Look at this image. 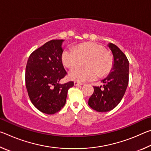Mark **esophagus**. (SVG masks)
Segmentation results:
<instances>
[{
    "mask_svg": "<svg viewBox=\"0 0 151 151\" xmlns=\"http://www.w3.org/2000/svg\"><path fill=\"white\" fill-rule=\"evenodd\" d=\"M74 85H75V86H81V85H83L84 84H83V83H78V82H75V83H74Z\"/></svg>",
    "mask_w": 151,
    "mask_h": 151,
    "instance_id": "obj_1",
    "label": "esophagus"
}]
</instances>
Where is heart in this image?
<instances>
[{"instance_id":"heart-1","label":"heart","mask_w":151,"mask_h":151,"mask_svg":"<svg viewBox=\"0 0 151 151\" xmlns=\"http://www.w3.org/2000/svg\"><path fill=\"white\" fill-rule=\"evenodd\" d=\"M85 61L86 68H76ZM63 65L70 71L69 77L78 82L94 81L111 72L114 65L113 56L110 51L94 42L83 43L74 48H68L62 54Z\"/></svg>"}]
</instances>
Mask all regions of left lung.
<instances>
[{
    "label": "left lung",
    "mask_w": 151,
    "mask_h": 151,
    "mask_svg": "<svg viewBox=\"0 0 151 151\" xmlns=\"http://www.w3.org/2000/svg\"><path fill=\"white\" fill-rule=\"evenodd\" d=\"M109 47L113 55V67L109 75L102 81L103 86H93L94 93L88 100V105L97 112H107L115 108L129 84V63L126 55L112 43Z\"/></svg>",
    "instance_id": "8db88e82"
}]
</instances>
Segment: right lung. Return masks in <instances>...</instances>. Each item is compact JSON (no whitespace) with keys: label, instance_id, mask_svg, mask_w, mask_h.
Wrapping results in <instances>:
<instances>
[{"label":"right lung","instance_id":"right-lung-1","mask_svg":"<svg viewBox=\"0 0 151 151\" xmlns=\"http://www.w3.org/2000/svg\"><path fill=\"white\" fill-rule=\"evenodd\" d=\"M63 40H52L30 54L25 71L28 94L36 108L43 113L53 114L66 103L68 89L74 82L59 83L66 75L62 63Z\"/></svg>","mask_w":151,"mask_h":151}]
</instances>
